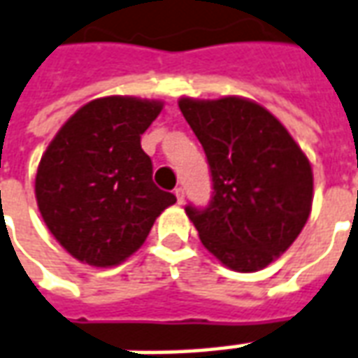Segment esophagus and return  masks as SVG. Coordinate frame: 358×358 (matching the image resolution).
Instances as JSON below:
<instances>
[{
	"mask_svg": "<svg viewBox=\"0 0 358 358\" xmlns=\"http://www.w3.org/2000/svg\"><path fill=\"white\" fill-rule=\"evenodd\" d=\"M174 196H176V199H178V203H184V199H186V192H184V187L180 186L174 189Z\"/></svg>",
	"mask_w": 358,
	"mask_h": 358,
	"instance_id": "34e87169",
	"label": "esophagus"
}]
</instances>
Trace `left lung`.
<instances>
[{
    "instance_id": "obj_1",
    "label": "left lung",
    "mask_w": 358,
    "mask_h": 358,
    "mask_svg": "<svg viewBox=\"0 0 358 358\" xmlns=\"http://www.w3.org/2000/svg\"><path fill=\"white\" fill-rule=\"evenodd\" d=\"M203 147L211 199L187 203L203 246L234 271H257L291 246L312 207V169L283 124L256 102H178Z\"/></svg>"
}]
</instances>
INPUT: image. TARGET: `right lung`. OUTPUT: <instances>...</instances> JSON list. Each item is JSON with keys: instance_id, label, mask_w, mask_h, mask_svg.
Wrapping results in <instances>:
<instances>
[{"instance_id": "right-lung-1", "label": "right lung", "mask_w": 358, "mask_h": 358, "mask_svg": "<svg viewBox=\"0 0 358 358\" xmlns=\"http://www.w3.org/2000/svg\"><path fill=\"white\" fill-rule=\"evenodd\" d=\"M162 104L106 96L77 110L42 155L36 201L50 232L89 266L124 262L176 196L155 186L141 136Z\"/></svg>"}]
</instances>
